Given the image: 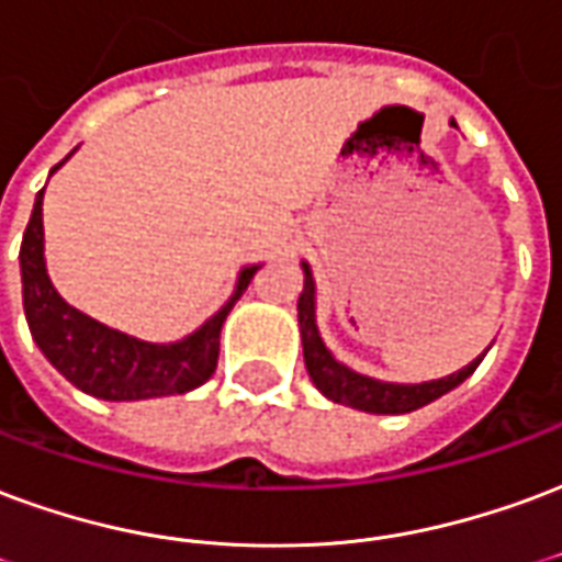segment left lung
I'll return each mask as SVG.
<instances>
[{
  "instance_id": "1",
  "label": "left lung",
  "mask_w": 562,
  "mask_h": 562,
  "mask_svg": "<svg viewBox=\"0 0 562 562\" xmlns=\"http://www.w3.org/2000/svg\"><path fill=\"white\" fill-rule=\"evenodd\" d=\"M456 127V122H452ZM303 292L297 301V322H301V339H303V360H306V372L313 378V384L322 390L324 396L334 398L339 405H351L357 411H369V414H408L423 405H429L443 393H450L452 386H459L464 378L476 372L482 357H476L471 366H464L452 375L440 378V381H426V384H384L375 378H366L351 372L348 366L336 363L334 355L324 348L318 327H315V285L313 273L303 265ZM488 351V348H485Z\"/></svg>"
}]
</instances>
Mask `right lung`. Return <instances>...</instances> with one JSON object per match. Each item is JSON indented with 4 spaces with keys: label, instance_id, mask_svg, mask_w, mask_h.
Here are the masks:
<instances>
[{
    "label": "right lung",
    "instance_id": "add662e5",
    "mask_svg": "<svg viewBox=\"0 0 562 562\" xmlns=\"http://www.w3.org/2000/svg\"><path fill=\"white\" fill-rule=\"evenodd\" d=\"M41 205H44V190L37 193L23 235L20 270H23V310H26L29 330L49 363L70 384L80 386L82 393L110 402L172 396L205 384L217 369L223 322L232 313L235 301L247 292L259 265L240 270L232 301L211 322L202 324L196 334L172 345L143 342L112 327H103L101 322L61 301L44 268Z\"/></svg>",
    "mask_w": 562,
    "mask_h": 562
}]
</instances>
